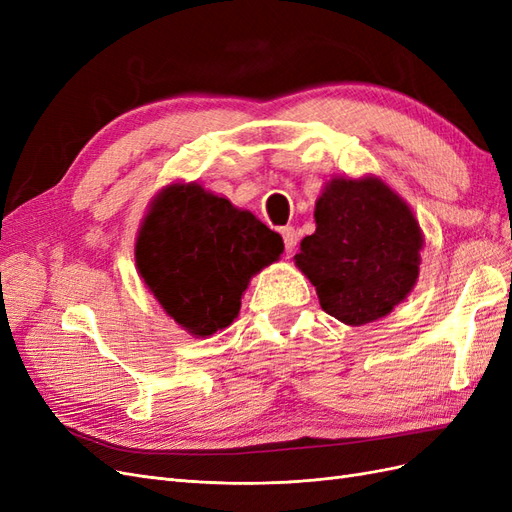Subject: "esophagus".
<instances>
[{
	"mask_svg": "<svg viewBox=\"0 0 512 512\" xmlns=\"http://www.w3.org/2000/svg\"><path fill=\"white\" fill-rule=\"evenodd\" d=\"M282 237H284V245H286V254H292L294 247H297V230H294L292 226H284L282 228Z\"/></svg>",
	"mask_w": 512,
	"mask_h": 512,
	"instance_id": "34e87169",
	"label": "esophagus"
}]
</instances>
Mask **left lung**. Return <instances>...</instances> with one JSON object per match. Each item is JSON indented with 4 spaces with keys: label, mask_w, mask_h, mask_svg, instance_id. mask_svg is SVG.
Returning a JSON list of instances; mask_svg holds the SVG:
<instances>
[{
    "label": "left lung",
    "mask_w": 512,
    "mask_h": 512,
    "mask_svg": "<svg viewBox=\"0 0 512 512\" xmlns=\"http://www.w3.org/2000/svg\"><path fill=\"white\" fill-rule=\"evenodd\" d=\"M316 232L294 265L324 312L350 327L389 316L418 282L425 245L410 205L380 177H333L314 209Z\"/></svg>",
    "instance_id": "obj_1"
}]
</instances>
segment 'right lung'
I'll list each match as a JSON object with an SVG mask.
<instances>
[{
    "instance_id": "add662e5",
    "label": "right lung",
    "mask_w": 512,
    "mask_h": 512,
    "mask_svg": "<svg viewBox=\"0 0 512 512\" xmlns=\"http://www.w3.org/2000/svg\"><path fill=\"white\" fill-rule=\"evenodd\" d=\"M282 252V237L252 211L196 181H175L153 196L134 245L138 275L192 337L226 329L252 277Z\"/></svg>"
}]
</instances>
